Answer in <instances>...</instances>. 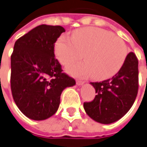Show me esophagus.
<instances>
[{
    "mask_svg": "<svg viewBox=\"0 0 147 147\" xmlns=\"http://www.w3.org/2000/svg\"><path fill=\"white\" fill-rule=\"evenodd\" d=\"M83 84H84V81L80 80H76V84H77V85H82Z\"/></svg>",
    "mask_w": 147,
    "mask_h": 147,
    "instance_id": "esophagus-1",
    "label": "esophagus"
}]
</instances>
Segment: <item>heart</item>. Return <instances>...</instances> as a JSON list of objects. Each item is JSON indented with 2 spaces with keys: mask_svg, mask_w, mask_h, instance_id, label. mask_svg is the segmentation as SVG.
<instances>
[{
  "mask_svg": "<svg viewBox=\"0 0 147 147\" xmlns=\"http://www.w3.org/2000/svg\"><path fill=\"white\" fill-rule=\"evenodd\" d=\"M55 53L63 65L69 66L83 56L85 61L68 68L79 77L91 76L104 80L115 76L122 67L128 55L125 42L106 30L84 27L72 32L71 38L63 35L55 45Z\"/></svg>",
  "mask_w": 147,
  "mask_h": 147,
  "instance_id": "b5f03b06",
  "label": "heart"
}]
</instances>
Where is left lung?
Returning a JSON list of instances; mask_svg holds the SVG:
<instances>
[{"mask_svg": "<svg viewBox=\"0 0 147 147\" xmlns=\"http://www.w3.org/2000/svg\"><path fill=\"white\" fill-rule=\"evenodd\" d=\"M96 96L84 108L91 118L110 124L121 118L132 107L138 91V60L129 52L122 67L114 76L101 82H91Z\"/></svg>", "mask_w": 147, "mask_h": 147, "instance_id": "left-lung-1", "label": "left lung"}]
</instances>
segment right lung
<instances>
[{
    "instance_id": "1",
    "label": "right lung",
    "mask_w": 147,
    "mask_h": 147,
    "mask_svg": "<svg viewBox=\"0 0 147 147\" xmlns=\"http://www.w3.org/2000/svg\"><path fill=\"white\" fill-rule=\"evenodd\" d=\"M63 32L60 26L40 25L15 42L11 92L17 106L30 119L41 121L54 115L63 90L76 84L55 58V43Z\"/></svg>"
}]
</instances>
